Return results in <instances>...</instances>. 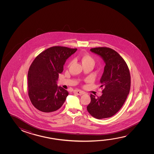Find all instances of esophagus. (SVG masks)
<instances>
[{
  "instance_id": "34e87169",
  "label": "esophagus",
  "mask_w": 154,
  "mask_h": 154,
  "mask_svg": "<svg viewBox=\"0 0 154 154\" xmlns=\"http://www.w3.org/2000/svg\"><path fill=\"white\" fill-rule=\"evenodd\" d=\"M75 93L77 94L78 95H82V94H85V92L84 91H81V90H75Z\"/></svg>"
}]
</instances>
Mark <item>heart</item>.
<instances>
[{
    "instance_id": "obj_1",
    "label": "heart",
    "mask_w": 154,
    "mask_h": 154,
    "mask_svg": "<svg viewBox=\"0 0 154 154\" xmlns=\"http://www.w3.org/2000/svg\"><path fill=\"white\" fill-rule=\"evenodd\" d=\"M82 62L83 63V64H91L94 65L95 64V61L94 58L88 54H84L83 56L82 57ZM72 62L70 63V64H71Z\"/></svg>"
}]
</instances>
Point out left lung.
I'll use <instances>...</instances> for the list:
<instances>
[{
  "mask_svg": "<svg viewBox=\"0 0 154 154\" xmlns=\"http://www.w3.org/2000/svg\"><path fill=\"white\" fill-rule=\"evenodd\" d=\"M90 51L100 56L105 63L100 80V87L104 88L100 97L91 94L87 110L95 118H107L116 114L126 101L131 88L130 72L126 62L113 49L98 47Z\"/></svg>",
  "mask_w": 154,
  "mask_h": 154,
  "instance_id": "8db88e82",
  "label": "left lung"
}]
</instances>
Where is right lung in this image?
Returning <instances> with one entry per match:
<instances>
[{"mask_svg":"<svg viewBox=\"0 0 154 154\" xmlns=\"http://www.w3.org/2000/svg\"><path fill=\"white\" fill-rule=\"evenodd\" d=\"M77 49L54 46L40 53L30 65L28 72V96L33 106L44 114L60 109L68 96V91L58 86L59 73L66 60Z\"/></svg>","mask_w":154,"mask_h":154,"instance_id":"obj_1","label":"right lung"}]
</instances>
